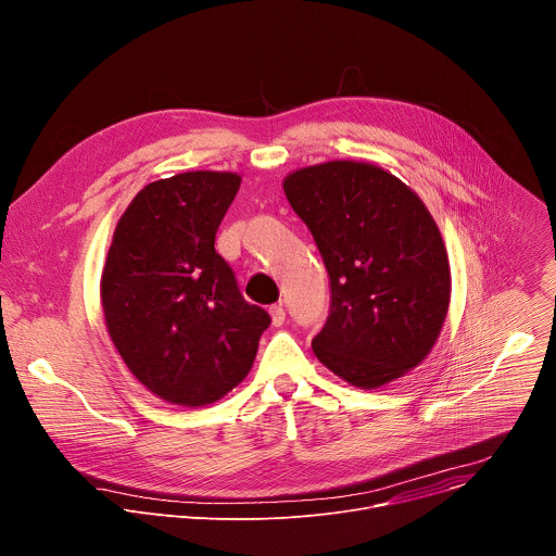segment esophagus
Masks as SVG:
<instances>
[{"instance_id":"34e87169","label":"esophagus","mask_w":556,"mask_h":556,"mask_svg":"<svg viewBox=\"0 0 556 556\" xmlns=\"http://www.w3.org/2000/svg\"><path fill=\"white\" fill-rule=\"evenodd\" d=\"M270 319H273V326L275 328H279V326H283V321H286V309H283V305L281 303H275V305H270Z\"/></svg>"}]
</instances>
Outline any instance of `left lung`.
I'll list each match as a JSON object with an SVG mask.
<instances>
[{"instance_id":"obj_1","label":"left lung","mask_w":556,"mask_h":556,"mask_svg":"<svg viewBox=\"0 0 556 556\" xmlns=\"http://www.w3.org/2000/svg\"><path fill=\"white\" fill-rule=\"evenodd\" d=\"M283 193L326 262L332 305L312 350L358 389L407 376L433 350L451 303L440 228L391 172L328 161L283 178Z\"/></svg>"}]
</instances>
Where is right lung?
I'll return each mask as SVG.
<instances>
[{
    "mask_svg": "<svg viewBox=\"0 0 556 556\" xmlns=\"http://www.w3.org/2000/svg\"><path fill=\"white\" fill-rule=\"evenodd\" d=\"M242 176L185 172L149 182L121 215L101 273L108 334L157 399L204 407L240 384L270 316L237 290L215 232Z\"/></svg>",
    "mask_w": 556,
    "mask_h": 556,
    "instance_id": "obj_1",
    "label": "right lung"
}]
</instances>
